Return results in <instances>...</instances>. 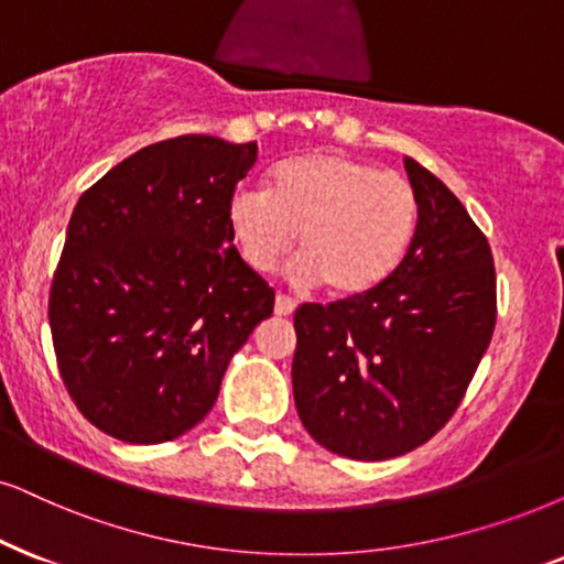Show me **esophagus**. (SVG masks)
Listing matches in <instances>:
<instances>
[{"instance_id": "34e87169", "label": "esophagus", "mask_w": 564, "mask_h": 564, "mask_svg": "<svg viewBox=\"0 0 564 564\" xmlns=\"http://www.w3.org/2000/svg\"><path fill=\"white\" fill-rule=\"evenodd\" d=\"M294 310H296V304L291 302L289 296L275 294V315H278V317H289V315H294Z\"/></svg>"}]
</instances>
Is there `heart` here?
Wrapping results in <instances>:
<instances>
[{"label":"heart","instance_id":"1","mask_svg":"<svg viewBox=\"0 0 564 564\" xmlns=\"http://www.w3.org/2000/svg\"><path fill=\"white\" fill-rule=\"evenodd\" d=\"M416 220V192L403 176L340 153L283 161L270 171L268 195L239 189L229 203L231 237L249 268L270 273L296 239L291 281L325 283L335 299L380 289L409 252Z\"/></svg>","mask_w":564,"mask_h":564}]
</instances>
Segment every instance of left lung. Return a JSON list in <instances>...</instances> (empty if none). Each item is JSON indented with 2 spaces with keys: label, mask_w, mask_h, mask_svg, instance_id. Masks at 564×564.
Segmentation results:
<instances>
[{
  "label": "left lung",
  "mask_w": 564,
  "mask_h": 564,
  "mask_svg": "<svg viewBox=\"0 0 564 564\" xmlns=\"http://www.w3.org/2000/svg\"><path fill=\"white\" fill-rule=\"evenodd\" d=\"M403 166L419 220L395 273L372 294L294 315L299 419L315 442L354 460L398 458L437 434L495 333L487 237L432 171L409 155Z\"/></svg>",
  "instance_id": "1"
}]
</instances>
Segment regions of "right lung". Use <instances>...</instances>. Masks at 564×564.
<instances>
[{
	"label": "right lung",
	"mask_w": 564,
	"mask_h": 564,
	"mask_svg": "<svg viewBox=\"0 0 564 564\" xmlns=\"http://www.w3.org/2000/svg\"><path fill=\"white\" fill-rule=\"evenodd\" d=\"M254 161L258 142L182 134L77 199L48 325L69 395L111 437L159 445L203 422L231 356L273 315V289L229 229Z\"/></svg>",
	"instance_id": "1"
}]
</instances>
